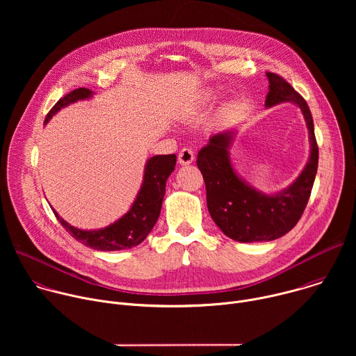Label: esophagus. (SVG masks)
<instances>
[{
    "label": "esophagus",
    "instance_id": "34e87169",
    "mask_svg": "<svg viewBox=\"0 0 356 356\" xmlns=\"http://www.w3.org/2000/svg\"><path fill=\"white\" fill-rule=\"evenodd\" d=\"M179 163L180 165H190L193 161H194V154L193 150L188 149V147H183L180 152H179Z\"/></svg>",
    "mask_w": 356,
    "mask_h": 356
}]
</instances>
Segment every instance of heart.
<instances>
[{"label": "heart", "instance_id": "obj_1", "mask_svg": "<svg viewBox=\"0 0 356 356\" xmlns=\"http://www.w3.org/2000/svg\"><path fill=\"white\" fill-rule=\"evenodd\" d=\"M218 94H220V90H218V88H209V90H204V91L201 92V95L198 97V99L195 101V103H194L191 107L187 108V111H188L190 114H193V113H195L197 110H200V108H202V107H206L207 104H210L211 101H214V99L218 97Z\"/></svg>", "mask_w": 356, "mask_h": 356}]
</instances>
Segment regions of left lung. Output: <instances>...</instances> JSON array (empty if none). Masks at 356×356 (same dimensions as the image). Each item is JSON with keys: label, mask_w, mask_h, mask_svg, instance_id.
Wrapping results in <instances>:
<instances>
[{"label": "left lung", "mask_w": 356, "mask_h": 356, "mask_svg": "<svg viewBox=\"0 0 356 356\" xmlns=\"http://www.w3.org/2000/svg\"><path fill=\"white\" fill-rule=\"evenodd\" d=\"M269 92L265 107L291 103L302 114L309 129L310 155L296 180L275 193H265L249 184L232 166L229 149L236 136L231 128L210 136L209 143L197 155V166L207 190V207L218 228L238 242L273 241L298 222L306 209L318 168V147L314 122L304 98L280 76L266 73Z\"/></svg>", "instance_id": "left-lung-1"}]
</instances>
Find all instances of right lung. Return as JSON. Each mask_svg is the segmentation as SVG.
<instances>
[{"label":"right lung","instance_id":"1","mask_svg":"<svg viewBox=\"0 0 356 356\" xmlns=\"http://www.w3.org/2000/svg\"><path fill=\"white\" fill-rule=\"evenodd\" d=\"M94 92L87 88H76L49 111L44 125L60 110L77 101L92 98ZM176 166V155H156L146 161L140 188L131 204L129 210L113 224L98 229H80L65 221L55 209L54 213L63 228L83 245L95 250H124L139 245L155 227L166 193V180Z\"/></svg>","mask_w":356,"mask_h":356}]
</instances>
